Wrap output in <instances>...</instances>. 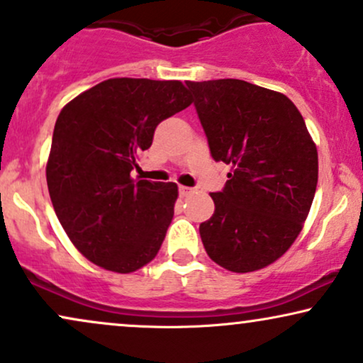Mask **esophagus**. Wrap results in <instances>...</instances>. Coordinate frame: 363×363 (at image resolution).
<instances>
[{"instance_id":"34e87169","label":"esophagus","mask_w":363,"mask_h":363,"mask_svg":"<svg viewBox=\"0 0 363 363\" xmlns=\"http://www.w3.org/2000/svg\"><path fill=\"white\" fill-rule=\"evenodd\" d=\"M193 187H186V186H179V194L181 196H189L191 193H193Z\"/></svg>"}]
</instances>
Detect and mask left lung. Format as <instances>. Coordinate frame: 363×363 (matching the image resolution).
Wrapping results in <instances>:
<instances>
[{
  "instance_id": "left-lung-1",
  "label": "left lung",
  "mask_w": 363,
  "mask_h": 363,
  "mask_svg": "<svg viewBox=\"0 0 363 363\" xmlns=\"http://www.w3.org/2000/svg\"><path fill=\"white\" fill-rule=\"evenodd\" d=\"M216 162L231 165L215 213L199 225L209 259L231 272L267 267L289 250L311 209L318 150L287 96L240 79L193 82Z\"/></svg>"
}]
</instances>
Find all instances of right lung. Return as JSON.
Segmentation results:
<instances>
[{
  "label": "right lung",
  "instance_id": "1",
  "mask_svg": "<svg viewBox=\"0 0 363 363\" xmlns=\"http://www.w3.org/2000/svg\"><path fill=\"white\" fill-rule=\"evenodd\" d=\"M193 99L181 81L113 77L55 121L47 186L60 225L87 260L130 274L154 260L172 221L176 182L132 179L157 125Z\"/></svg>",
  "mask_w": 363,
  "mask_h": 363
}]
</instances>
